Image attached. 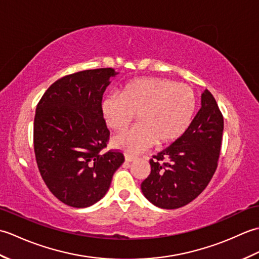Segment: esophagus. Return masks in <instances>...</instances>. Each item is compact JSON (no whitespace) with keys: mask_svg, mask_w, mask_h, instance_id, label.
<instances>
[{"mask_svg":"<svg viewBox=\"0 0 259 259\" xmlns=\"http://www.w3.org/2000/svg\"><path fill=\"white\" fill-rule=\"evenodd\" d=\"M125 162H131V161H134L135 160V158H133V157H129V156H125Z\"/></svg>","mask_w":259,"mask_h":259,"instance_id":"1","label":"esophagus"}]
</instances>
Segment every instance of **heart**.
Here are the masks:
<instances>
[{
	"label": "heart",
	"mask_w": 259,
	"mask_h": 259,
	"mask_svg": "<svg viewBox=\"0 0 259 259\" xmlns=\"http://www.w3.org/2000/svg\"><path fill=\"white\" fill-rule=\"evenodd\" d=\"M196 106V93L190 85L144 76L125 83L119 96L104 99L101 111L115 133L123 131L137 115L138 125L112 139L113 147L137 155L152 145L162 147L179 140L191 124Z\"/></svg>",
	"instance_id": "obj_1"
}]
</instances>
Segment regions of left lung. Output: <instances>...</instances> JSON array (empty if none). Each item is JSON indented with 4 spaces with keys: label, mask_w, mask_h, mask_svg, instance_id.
Segmentation results:
<instances>
[{
    "label": "left lung",
    "mask_w": 259,
    "mask_h": 259,
    "mask_svg": "<svg viewBox=\"0 0 259 259\" xmlns=\"http://www.w3.org/2000/svg\"><path fill=\"white\" fill-rule=\"evenodd\" d=\"M223 130V114L206 89L186 134L150 159L151 172L141 184L147 199L159 208L176 209L199 196L217 169Z\"/></svg>",
    "instance_id": "left-lung-1"
}]
</instances>
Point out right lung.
I'll list each match as a JSON object with an SVG mask.
<instances>
[{"mask_svg":"<svg viewBox=\"0 0 259 259\" xmlns=\"http://www.w3.org/2000/svg\"><path fill=\"white\" fill-rule=\"evenodd\" d=\"M117 74L102 68L65 75L37 103L33 126L37 168L49 190L70 207L100 200L124 161L122 152H102L110 136L102 96Z\"/></svg>","mask_w":259,"mask_h":259,"instance_id":"right-lung-1","label":"right lung"}]
</instances>
